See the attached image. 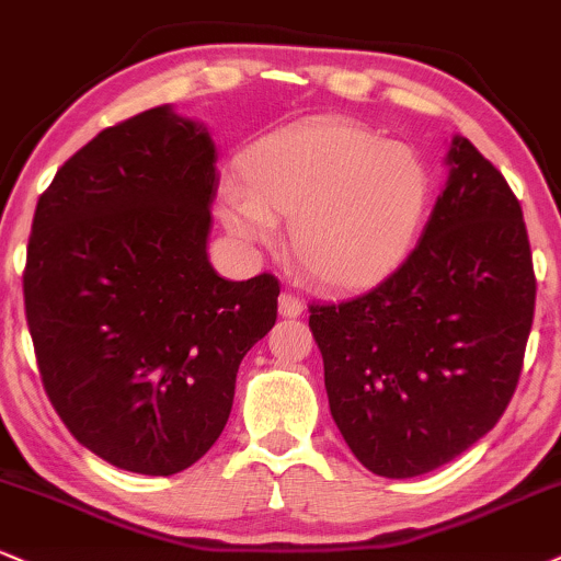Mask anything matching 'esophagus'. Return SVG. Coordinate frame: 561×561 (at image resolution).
Listing matches in <instances>:
<instances>
[{
    "mask_svg": "<svg viewBox=\"0 0 561 561\" xmlns=\"http://www.w3.org/2000/svg\"><path fill=\"white\" fill-rule=\"evenodd\" d=\"M278 312L283 318H299V314L305 312V305H301L299 296H294L291 291H283L278 299Z\"/></svg>",
    "mask_w": 561,
    "mask_h": 561,
    "instance_id": "1",
    "label": "esophagus"
}]
</instances>
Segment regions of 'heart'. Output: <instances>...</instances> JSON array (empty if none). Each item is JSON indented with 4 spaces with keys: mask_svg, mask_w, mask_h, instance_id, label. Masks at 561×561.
<instances>
[{
    "mask_svg": "<svg viewBox=\"0 0 561 561\" xmlns=\"http://www.w3.org/2000/svg\"><path fill=\"white\" fill-rule=\"evenodd\" d=\"M243 191L226 188L222 220L249 243L291 222L299 267L328 288H367L412 252L431 202L417 151L375 130L322 121L280 130L241 157Z\"/></svg>",
    "mask_w": 561,
    "mask_h": 561,
    "instance_id": "b5f03b06",
    "label": "heart"
}]
</instances>
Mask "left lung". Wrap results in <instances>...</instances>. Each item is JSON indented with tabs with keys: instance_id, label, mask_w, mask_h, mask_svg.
I'll return each instance as SVG.
<instances>
[{
	"instance_id": "obj_1",
	"label": "left lung",
	"mask_w": 561,
	"mask_h": 561,
	"mask_svg": "<svg viewBox=\"0 0 561 561\" xmlns=\"http://www.w3.org/2000/svg\"><path fill=\"white\" fill-rule=\"evenodd\" d=\"M417 247L380 286L309 305L341 436L367 470L414 478L499 423L523 373L536 273L523 207L462 136Z\"/></svg>"
}]
</instances>
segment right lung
Returning a JSON list of instances; mask_svg holds the SVG:
<instances>
[{
	"mask_svg": "<svg viewBox=\"0 0 561 561\" xmlns=\"http://www.w3.org/2000/svg\"><path fill=\"white\" fill-rule=\"evenodd\" d=\"M215 160L202 125L154 107L96 134L38 196L23 296L44 391L121 470L202 459L243 354L278 318L275 275L236 283L209 265Z\"/></svg>",
	"mask_w": 561,
	"mask_h": 561,
	"instance_id": "add662e5",
	"label": "right lung"
}]
</instances>
